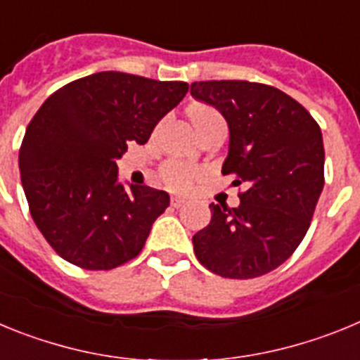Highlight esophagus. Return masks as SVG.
I'll use <instances>...</instances> for the list:
<instances>
[{
	"label": "esophagus",
	"mask_w": 360,
	"mask_h": 360,
	"mask_svg": "<svg viewBox=\"0 0 360 360\" xmlns=\"http://www.w3.org/2000/svg\"><path fill=\"white\" fill-rule=\"evenodd\" d=\"M184 203H186V200L180 198V196H171V205H173V207L180 209L184 205Z\"/></svg>",
	"instance_id": "34e87169"
}]
</instances>
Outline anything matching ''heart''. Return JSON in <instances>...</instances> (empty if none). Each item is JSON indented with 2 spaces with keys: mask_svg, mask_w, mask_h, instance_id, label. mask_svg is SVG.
<instances>
[{
  "mask_svg": "<svg viewBox=\"0 0 360 360\" xmlns=\"http://www.w3.org/2000/svg\"><path fill=\"white\" fill-rule=\"evenodd\" d=\"M212 117H221L214 108L209 106H196L191 110V120L193 124H200L203 120L212 119ZM160 174L162 180L165 182V186H169L171 189L176 191H186L189 189L193 184L202 178L203 171L200 169L198 165L187 164V162H180V160H169L165 162L164 165L160 167Z\"/></svg>",
  "mask_w": 360,
  "mask_h": 360,
  "instance_id": "heart-1",
  "label": "heart"
}]
</instances>
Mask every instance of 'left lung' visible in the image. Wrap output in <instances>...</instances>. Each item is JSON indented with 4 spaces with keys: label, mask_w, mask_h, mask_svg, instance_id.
<instances>
[{
    "label": "left lung",
    "mask_w": 360,
    "mask_h": 360,
    "mask_svg": "<svg viewBox=\"0 0 360 360\" xmlns=\"http://www.w3.org/2000/svg\"><path fill=\"white\" fill-rule=\"evenodd\" d=\"M191 95L221 111L231 144L221 173L243 186L238 207L211 203V224L193 236L203 266L221 278L269 274L303 241L324 186L319 124L274 86L202 81Z\"/></svg>",
    "instance_id": "left-lung-1"
}]
</instances>
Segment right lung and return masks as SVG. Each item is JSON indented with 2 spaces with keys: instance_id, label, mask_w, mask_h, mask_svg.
<instances>
[{
  "instance_id": "add662e5",
  "label": "right lung",
  "mask_w": 360,
  "mask_h": 360,
  "mask_svg": "<svg viewBox=\"0 0 360 360\" xmlns=\"http://www.w3.org/2000/svg\"><path fill=\"white\" fill-rule=\"evenodd\" d=\"M187 90L182 81L98 72L53 91L32 117L19 148L21 184L37 229L63 259L111 270L141 254L169 195L126 189L117 160L129 142L146 144Z\"/></svg>"
}]
</instances>
